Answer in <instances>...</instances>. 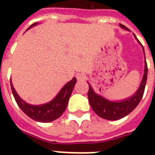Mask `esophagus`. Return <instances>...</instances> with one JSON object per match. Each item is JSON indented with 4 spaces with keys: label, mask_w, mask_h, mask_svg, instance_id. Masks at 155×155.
<instances>
[{
    "label": "esophagus",
    "mask_w": 155,
    "mask_h": 155,
    "mask_svg": "<svg viewBox=\"0 0 155 155\" xmlns=\"http://www.w3.org/2000/svg\"><path fill=\"white\" fill-rule=\"evenodd\" d=\"M76 78H77V79L78 80V81H82V80H84L85 78H86L85 75H84L83 73H82V72H78V73H77Z\"/></svg>",
    "instance_id": "34e87169"
}]
</instances>
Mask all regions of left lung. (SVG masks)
Masks as SVG:
<instances>
[{"label": "left lung", "instance_id": "left-lung-1", "mask_svg": "<svg viewBox=\"0 0 155 155\" xmlns=\"http://www.w3.org/2000/svg\"><path fill=\"white\" fill-rule=\"evenodd\" d=\"M119 26L124 29L128 30L127 27L122 24H119ZM143 52H144V50H143ZM147 76H148V66H147V62H145L144 74H143V80L139 89L137 90V92L132 97L121 102H111V101L105 99L104 97H101L99 95H97V93H94L92 87L90 86L89 84L87 97H88V101L93 110L100 118L107 119V120H118L125 117L126 115L130 114L139 105L142 99L143 95L144 93V88H145Z\"/></svg>", "mask_w": 155, "mask_h": 155}]
</instances>
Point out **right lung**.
Masks as SVG:
<instances>
[{"label":"right lung","mask_w":155,"mask_h":155,"mask_svg":"<svg viewBox=\"0 0 155 155\" xmlns=\"http://www.w3.org/2000/svg\"><path fill=\"white\" fill-rule=\"evenodd\" d=\"M36 24L37 23H34L32 25H31L29 28L35 26ZM76 83H77V80L75 78H73L70 82H68L62 87L54 99H52L48 104H41L38 106L31 105L26 103L25 101H23L18 96L16 90L14 89L12 82H11V87H12L13 96L15 97L17 105L29 118L35 121L41 122V123H49V122L54 121L57 118L61 117V115L66 110L68 104L69 97L72 94Z\"/></svg>","instance_id":"add662e5"}]
</instances>
